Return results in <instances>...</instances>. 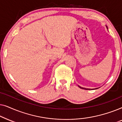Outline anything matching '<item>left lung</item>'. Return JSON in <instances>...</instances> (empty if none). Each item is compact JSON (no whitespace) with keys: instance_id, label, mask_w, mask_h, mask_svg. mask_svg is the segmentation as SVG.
<instances>
[{"instance_id":"left-lung-1","label":"left lung","mask_w":122,"mask_h":122,"mask_svg":"<svg viewBox=\"0 0 122 122\" xmlns=\"http://www.w3.org/2000/svg\"><path fill=\"white\" fill-rule=\"evenodd\" d=\"M79 88H81V89H86V90H89V89H86V88H81V86H79ZM96 89H97V88H96Z\"/></svg>"}]
</instances>
